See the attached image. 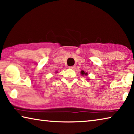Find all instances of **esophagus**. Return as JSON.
Returning a JSON list of instances; mask_svg holds the SVG:
<instances>
[{
    "instance_id": "34e87169",
    "label": "esophagus",
    "mask_w": 134,
    "mask_h": 134,
    "mask_svg": "<svg viewBox=\"0 0 134 134\" xmlns=\"http://www.w3.org/2000/svg\"><path fill=\"white\" fill-rule=\"evenodd\" d=\"M75 68H76L75 65H73V66H70V67H69V69H72V70H74V69H75Z\"/></svg>"
}]
</instances>
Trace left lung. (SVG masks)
Returning <instances> with one entry per match:
<instances>
[{
  "mask_svg": "<svg viewBox=\"0 0 134 134\" xmlns=\"http://www.w3.org/2000/svg\"><path fill=\"white\" fill-rule=\"evenodd\" d=\"M81 75H84V74H85V76L87 75V73H85V71H83V70H82V71H81Z\"/></svg>",
  "mask_w": 134,
  "mask_h": 134,
  "instance_id": "1",
  "label": "left lung"
}]
</instances>
